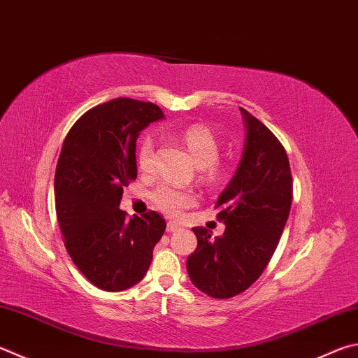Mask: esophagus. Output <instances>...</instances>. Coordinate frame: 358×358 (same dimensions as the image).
I'll return each mask as SVG.
<instances>
[{"instance_id":"esophagus-1","label":"esophagus","mask_w":358,"mask_h":358,"mask_svg":"<svg viewBox=\"0 0 358 358\" xmlns=\"http://www.w3.org/2000/svg\"><path fill=\"white\" fill-rule=\"evenodd\" d=\"M178 229H180V225H178V224H175V222H167V225H166V230H167L169 233L177 231Z\"/></svg>"}]
</instances>
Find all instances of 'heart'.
I'll return each mask as SVG.
<instances>
[{"instance_id":"heart-1","label":"heart","mask_w":358,"mask_h":358,"mask_svg":"<svg viewBox=\"0 0 358 358\" xmlns=\"http://www.w3.org/2000/svg\"><path fill=\"white\" fill-rule=\"evenodd\" d=\"M180 139L186 145L197 166L201 167L203 178L213 181L219 177V153L220 147L216 136L205 125H189L180 133ZM136 162L142 173H152L155 169V141L152 136H144L136 153ZM196 194L185 187H177L173 185H159L152 192V201L169 217L181 216L186 208L196 203Z\"/></svg>"}]
</instances>
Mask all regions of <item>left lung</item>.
<instances>
[{
    "mask_svg": "<svg viewBox=\"0 0 358 358\" xmlns=\"http://www.w3.org/2000/svg\"><path fill=\"white\" fill-rule=\"evenodd\" d=\"M239 109L247 129L243 159L214 206L225 231L211 238L203 227L192 229L197 249L186 262L191 282L214 299L241 294L263 274L280 241L292 201L287 150L264 123Z\"/></svg>",
    "mask_w": 358,
    "mask_h": 358,
    "instance_id": "1",
    "label": "left lung"
}]
</instances>
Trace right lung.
<instances>
[{
    "instance_id": "add662e5",
    "label": "right lung",
    "mask_w": 358,
    "mask_h": 358,
    "mask_svg": "<svg viewBox=\"0 0 358 358\" xmlns=\"http://www.w3.org/2000/svg\"><path fill=\"white\" fill-rule=\"evenodd\" d=\"M162 117L150 101L114 99L84 113L62 144L55 175L57 222L71 262L100 289L141 282L166 230L157 211L127 219L119 208L123 187L138 177L139 131Z\"/></svg>"
}]
</instances>
